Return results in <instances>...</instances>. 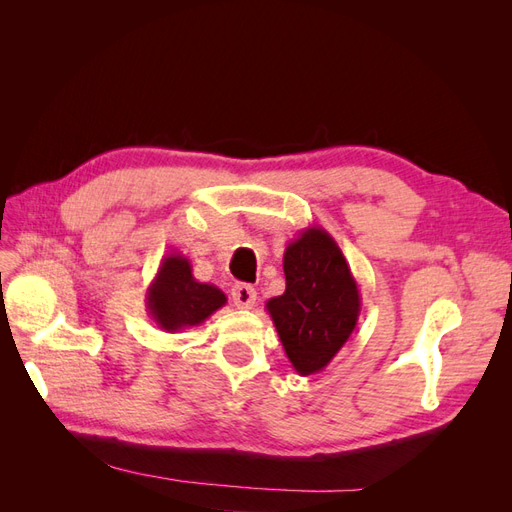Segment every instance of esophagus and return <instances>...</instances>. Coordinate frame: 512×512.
<instances>
[{
	"instance_id": "obj_1",
	"label": "esophagus",
	"mask_w": 512,
	"mask_h": 512,
	"mask_svg": "<svg viewBox=\"0 0 512 512\" xmlns=\"http://www.w3.org/2000/svg\"><path fill=\"white\" fill-rule=\"evenodd\" d=\"M232 303H235L239 309H252L256 305V290L247 284H237L232 286Z\"/></svg>"
}]
</instances>
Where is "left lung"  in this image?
Wrapping results in <instances>:
<instances>
[{"mask_svg": "<svg viewBox=\"0 0 512 512\" xmlns=\"http://www.w3.org/2000/svg\"><path fill=\"white\" fill-rule=\"evenodd\" d=\"M286 290L267 312L294 371L312 376L344 348L361 314V292L346 256L320 226H309L284 252Z\"/></svg>", "mask_w": 512, "mask_h": 512, "instance_id": "obj_1", "label": "left lung"}]
</instances>
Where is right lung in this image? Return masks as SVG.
Segmentation results:
<instances>
[{"mask_svg":"<svg viewBox=\"0 0 512 512\" xmlns=\"http://www.w3.org/2000/svg\"><path fill=\"white\" fill-rule=\"evenodd\" d=\"M226 301V294L218 286L198 282L192 275L190 260L177 252L162 258L145 294L151 320L166 333L200 327Z\"/></svg>","mask_w":512,"mask_h":512,"instance_id":"add662e5","label":"right lung"}]
</instances>
